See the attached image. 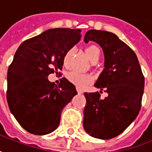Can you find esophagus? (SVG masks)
<instances>
[{"label":"esophagus","instance_id":"34e87169","mask_svg":"<svg viewBox=\"0 0 152 152\" xmlns=\"http://www.w3.org/2000/svg\"><path fill=\"white\" fill-rule=\"evenodd\" d=\"M77 92H78L79 94H82V93H83V91H82L80 89H79V88H77Z\"/></svg>","mask_w":152,"mask_h":152}]
</instances>
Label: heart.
<instances>
[{"label": "heart", "instance_id": "obj_1", "mask_svg": "<svg viewBox=\"0 0 152 152\" xmlns=\"http://www.w3.org/2000/svg\"><path fill=\"white\" fill-rule=\"evenodd\" d=\"M73 52H74V48H71L65 54L64 57H63V63H64L65 66L68 65ZM86 55L89 57V59L92 62L99 59L100 50L95 45L88 46L86 49ZM66 77L70 83H72V85H74L76 87L80 88V89L86 87L90 84H91L93 81V78L91 74L83 73V72H77V71H71V72H67Z\"/></svg>", "mask_w": 152, "mask_h": 152}]
</instances>
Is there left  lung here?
<instances>
[{"mask_svg":"<svg viewBox=\"0 0 152 152\" xmlns=\"http://www.w3.org/2000/svg\"><path fill=\"white\" fill-rule=\"evenodd\" d=\"M84 41H93L102 49L104 69L95 86L108 96L101 99L98 91L85 93L83 126L91 137L110 140L124 132L139 115L145 78L136 54L115 34L90 30Z\"/></svg>","mask_w":152,"mask_h":152,"instance_id":"left-lung-1","label":"left lung"}]
</instances>
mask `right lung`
<instances>
[{"label":"right lung","instance_id":"obj_1","mask_svg":"<svg viewBox=\"0 0 152 152\" xmlns=\"http://www.w3.org/2000/svg\"><path fill=\"white\" fill-rule=\"evenodd\" d=\"M80 37V29H50L26 40L16 51L7 71V100L27 132L45 135L55 131L63 108L77 94L66 78L55 86L48 76L61 70L65 54Z\"/></svg>","mask_w":152,"mask_h":152}]
</instances>
